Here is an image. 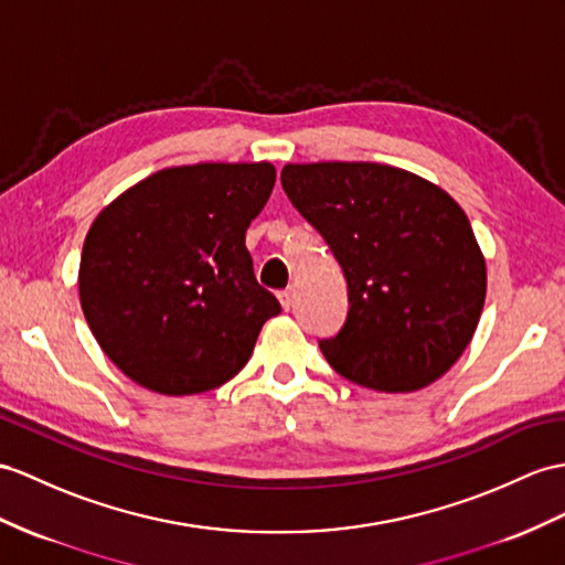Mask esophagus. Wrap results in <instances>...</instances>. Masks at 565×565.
<instances>
[{
    "label": "esophagus",
    "mask_w": 565,
    "mask_h": 565,
    "mask_svg": "<svg viewBox=\"0 0 565 565\" xmlns=\"http://www.w3.org/2000/svg\"><path fill=\"white\" fill-rule=\"evenodd\" d=\"M292 297H295L292 287H287V290H280V292H278V299H280V305H282V309H285V311H290V307H292Z\"/></svg>",
    "instance_id": "esophagus-1"
}]
</instances>
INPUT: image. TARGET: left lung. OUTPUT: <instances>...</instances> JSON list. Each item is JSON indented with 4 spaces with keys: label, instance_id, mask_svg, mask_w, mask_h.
<instances>
[{
    "label": "left lung",
    "instance_id": "left-lung-1",
    "mask_svg": "<svg viewBox=\"0 0 565 565\" xmlns=\"http://www.w3.org/2000/svg\"><path fill=\"white\" fill-rule=\"evenodd\" d=\"M287 199L348 280V319L319 348L340 376L381 393L441 379L470 345L487 266L444 189L379 162L285 164Z\"/></svg>",
    "mask_w": 565,
    "mask_h": 565
}]
</instances>
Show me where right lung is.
I'll return each mask as SVG.
<instances>
[{
    "mask_svg": "<svg viewBox=\"0 0 565 565\" xmlns=\"http://www.w3.org/2000/svg\"><path fill=\"white\" fill-rule=\"evenodd\" d=\"M275 184L270 162L168 168L90 225L81 309L103 352L139 386L194 395L249 362L280 301L260 287L244 237Z\"/></svg>",
    "mask_w": 565,
    "mask_h": 565,
    "instance_id": "obj_1",
    "label": "right lung"
}]
</instances>
